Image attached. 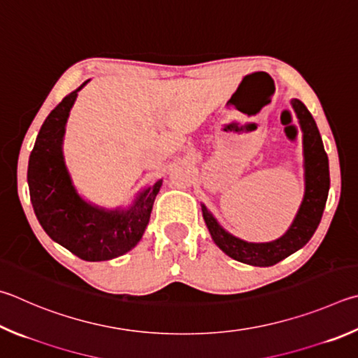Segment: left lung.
Instances as JSON below:
<instances>
[{
    "mask_svg": "<svg viewBox=\"0 0 358 358\" xmlns=\"http://www.w3.org/2000/svg\"><path fill=\"white\" fill-rule=\"evenodd\" d=\"M292 108L301 122L303 131V158H305V196L294 222L282 238L272 243L253 244L245 243L227 233L214 219L205 206H201L203 219L214 243L227 255L241 263L252 266H272L291 253L301 249L313 236L321 222L324 206H326L330 175L329 158L324 150L322 139L317 131L313 117L302 101L292 100Z\"/></svg>",
    "mask_w": 358,
    "mask_h": 358,
    "instance_id": "8db88e82",
    "label": "left lung"
}]
</instances>
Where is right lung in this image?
Listing matches in <instances>:
<instances>
[{
	"label": "right lung",
	"instance_id": "add662e5",
	"mask_svg": "<svg viewBox=\"0 0 358 358\" xmlns=\"http://www.w3.org/2000/svg\"><path fill=\"white\" fill-rule=\"evenodd\" d=\"M81 87L50 113L37 134L28 164L29 196L38 222L53 241L86 262H105L123 255L139 243L162 180L122 213L90 206L78 196L64 164L62 138Z\"/></svg>",
	"mask_w": 358,
	"mask_h": 358
}]
</instances>
